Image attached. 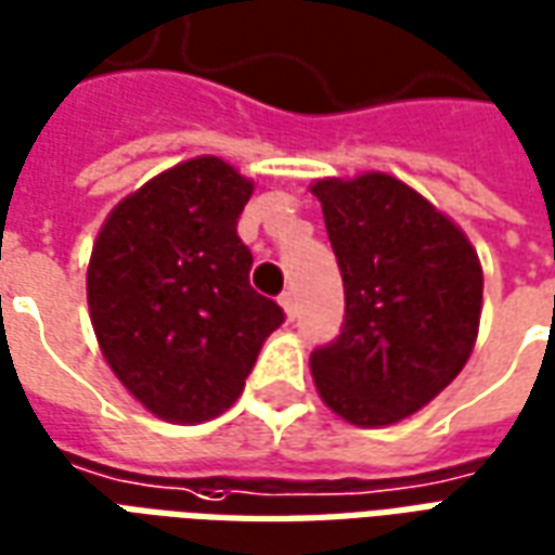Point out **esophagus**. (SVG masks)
Masks as SVG:
<instances>
[{
    "instance_id": "34e87169",
    "label": "esophagus",
    "mask_w": 555,
    "mask_h": 555,
    "mask_svg": "<svg viewBox=\"0 0 555 555\" xmlns=\"http://www.w3.org/2000/svg\"><path fill=\"white\" fill-rule=\"evenodd\" d=\"M279 306H282V312L288 314V321L297 314V302H294V294H291V291H285V294L279 297Z\"/></svg>"
}]
</instances>
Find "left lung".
Listing matches in <instances>:
<instances>
[{"mask_svg":"<svg viewBox=\"0 0 555 555\" xmlns=\"http://www.w3.org/2000/svg\"><path fill=\"white\" fill-rule=\"evenodd\" d=\"M312 195L345 282V324L312 353L318 396L360 428L413 416L461 374L481 321L473 243L384 171L321 178Z\"/></svg>","mask_w":555,"mask_h":555,"instance_id":"obj_1","label":"left lung"}]
</instances>
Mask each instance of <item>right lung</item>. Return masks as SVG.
<instances>
[{"label":"right lung","instance_id":"add662e5","mask_svg":"<svg viewBox=\"0 0 555 555\" xmlns=\"http://www.w3.org/2000/svg\"><path fill=\"white\" fill-rule=\"evenodd\" d=\"M253 190L225 159H183L121 198L98 231L91 326L115 377L157 418L225 413L285 321L249 285L253 253L237 237Z\"/></svg>","mask_w":555,"mask_h":555}]
</instances>
